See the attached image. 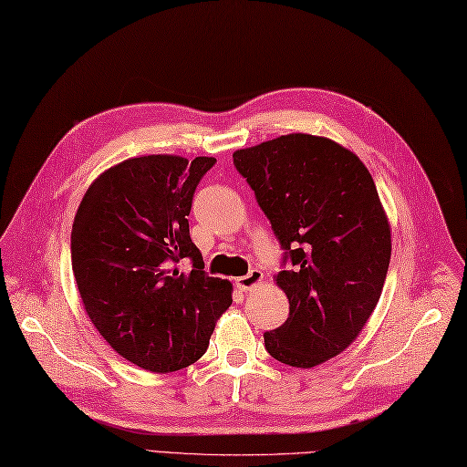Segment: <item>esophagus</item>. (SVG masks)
Segmentation results:
<instances>
[{
	"mask_svg": "<svg viewBox=\"0 0 467 467\" xmlns=\"http://www.w3.org/2000/svg\"><path fill=\"white\" fill-rule=\"evenodd\" d=\"M262 280H265V274H262L260 270H250L246 276H241V278H236V288H241L243 292H246V290H253L254 285H258Z\"/></svg>",
	"mask_w": 467,
	"mask_h": 467,
	"instance_id": "1",
	"label": "esophagus"
}]
</instances>
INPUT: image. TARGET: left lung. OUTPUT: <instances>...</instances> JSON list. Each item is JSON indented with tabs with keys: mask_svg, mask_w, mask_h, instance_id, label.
<instances>
[{
	"mask_svg": "<svg viewBox=\"0 0 467 467\" xmlns=\"http://www.w3.org/2000/svg\"><path fill=\"white\" fill-rule=\"evenodd\" d=\"M285 250L276 284L290 316L266 351L309 368L339 355L373 314L390 262V224L365 163L329 138L288 134L233 153Z\"/></svg>",
	"mask_w": 467,
	"mask_h": 467,
	"instance_id": "left-lung-1",
	"label": "left lung"
}]
</instances>
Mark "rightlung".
<instances>
[{
	"label": "right lung",
	"instance_id": "1",
	"mask_svg": "<svg viewBox=\"0 0 467 467\" xmlns=\"http://www.w3.org/2000/svg\"><path fill=\"white\" fill-rule=\"evenodd\" d=\"M214 161L126 160L94 179L75 214L70 258L87 314L118 355L151 373L201 358L233 304V284L207 276L189 236L195 189Z\"/></svg>",
	"mask_w": 467,
	"mask_h": 467
}]
</instances>
